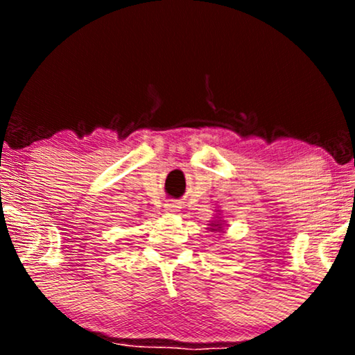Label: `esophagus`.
<instances>
[{"label":"esophagus","instance_id":"obj_1","mask_svg":"<svg viewBox=\"0 0 355 355\" xmlns=\"http://www.w3.org/2000/svg\"><path fill=\"white\" fill-rule=\"evenodd\" d=\"M165 209L168 211H177L180 207H178L177 202H168V203H165Z\"/></svg>","mask_w":355,"mask_h":355}]
</instances>
